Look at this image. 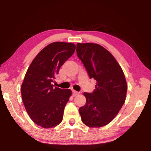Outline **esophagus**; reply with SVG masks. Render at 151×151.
Returning a JSON list of instances; mask_svg holds the SVG:
<instances>
[{
	"label": "esophagus",
	"mask_w": 151,
	"mask_h": 151,
	"mask_svg": "<svg viewBox=\"0 0 151 151\" xmlns=\"http://www.w3.org/2000/svg\"><path fill=\"white\" fill-rule=\"evenodd\" d=\"M79 94V93L78 92H76V91H73V96H76V95H78V94Z\"/></svg>",
	"instance_id": "1"
}]
</instances>
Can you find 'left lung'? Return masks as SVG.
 Returning <instances> with one entry per match:
<instances>
[{
  "label": "left lung",
  "mask_w": 151,
  "mask_h": 151,
  "mask_svg": "<svg viewBox=\"0 0 151 151\" xmlns=\"http://www.w3.org/2000/svg\"><path fill=\"white\" fill-rule=\"evenodd\" d=\"M76 52L90 78L96 80L92 93H84L86 104L80 107L82 122L89 127H102L114 119L125 102L127 84L121 66L100 45L77 43Z\"/></svg>",
  "instance_id": "8db88e82"
}]
</instances>
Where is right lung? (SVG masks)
<instances>
[{
    "mask_svg": "<svg viewBox=\"0 0 151 151\" xmlns=\"http://www.w3.org/2000/svg\"><path fill=\"white\" fill-rule=\"evenodd\" d=\"M70 42L50 43L32 61L21 85L22 99L32 121L43 128L57 126L72 94L70 89L54 87L55 76L75 52Z\"/></svg>",
    "mask_w": 151,
    "mask_h": 151,
    "instance_id": "1",
    "label": "right lung"
}]
</instances>
